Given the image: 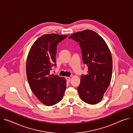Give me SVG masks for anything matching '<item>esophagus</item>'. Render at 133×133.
Listing matches in <instances>:
<instances>
[{
  "label": "esophagus",
  "mask_w": 133,
  "mask_h": 133,
  "mask_svg": "<svg viewBox=\"0 0 133 133\" xmlns=\"http://www.w3.org/2000/svg\"><path fill=\"white\" fill-rule=\"evenodd\" d=\"M66 79L68 82H69L70 81V77H66Z\"/></svg>",
  "instance_id": "esophagus-1"
}]
</instances>
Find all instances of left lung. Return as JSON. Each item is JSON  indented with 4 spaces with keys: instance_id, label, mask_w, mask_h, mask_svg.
<instances>
[{
    "instance_id": "obj_1",
    "label": "left lung",
    "mask_w": 133,
    "mask_h": 133,
    "mask_svg": "<svg viewBox=\"0 0 133 133\" xmlns=\"http://www.w3.org/2000/svg\"><path fill=\"white\" fill-rule=\"evenodd\" d=\"M68 38L79 43L83 63L88 67V74L81 76L77 88L79 97L87 104H96L103 99L111 79L110 50L103 38L91 30L75 32Z\"/></svg>"
}]
</instances>
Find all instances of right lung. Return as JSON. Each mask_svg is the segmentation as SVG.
<instances>
[{
    "label": "right lung",
    "mask_w": 133,
    "mask_h": 133,
    "mask_svg": "<svg viewBox=\"0 0 133 133\" xmlns=\"http://www.w3.org/2000/svg\"><path fill=\"white\" fill-rule=\"evenodd\" d=\"M67 35H43L32 45L26 62V74L30 89L44 105L52 106L60 102L66 88V81L50 74L56 65L57 46Z\"/></svg>",
    "instance_id": "obj_1"
}]
</instances>
